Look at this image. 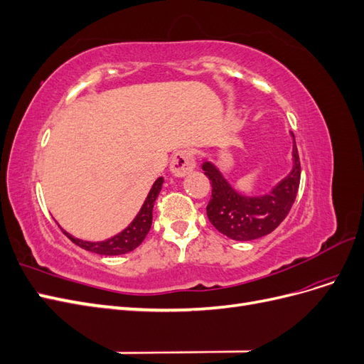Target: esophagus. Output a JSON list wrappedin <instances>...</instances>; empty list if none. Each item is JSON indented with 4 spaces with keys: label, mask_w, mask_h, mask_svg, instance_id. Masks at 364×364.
I'll list each match as a JSON object with an SVG mask.
<instances>
[{
    "label": "esophagus",
    "mask_w": 364,
    "mask_h": 364,
    "mask_svg": "<svg viewBox=\"0 0 364 364\" xmlns=\"http://www.w3.org/2000/svg\"><path fill=\"white\" fill-rule=\"evenodd\" d=\"M194 167H196V162H194L193 151L186 149L176 151L170 162V171L174 176H178V178H183V176L188 174Z\"/></svg>",
    "instance_id": "1"
}]
</instances>
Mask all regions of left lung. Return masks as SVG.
I'll use <instances>...</instances> for the list:
<instances>
[{
    "label": "left lung",
    "mask_w": 364,
    "mask_h": 364,
    "mask_svg": "<svg viewBox=\"0 0 364 364\" xmlns=\"http://www.w3.org/2000/svg\"><path fill=\"white\" fill-rule=\"evenodd\" d=\"M293 136V168L274 188L259 197L237 193L214 164L205 161L202 170L211 181L213 194L206 214L213 226L237 241H250L273 232L287 217L301 182V161Z\"/></svg>",
    "instance_id": "8db88e82"
}]
</instances>
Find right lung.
Segmentation results:
<instances>
[{"label": "right lung", "instance_id": "obj_1", "mask_svg": "<svg viewBox=\"0 0 364 364\" xmlns=\"http://www.w3.org/2000/svg\"><path fill=\"white\" fill-rule=\"evenodd\" d=\"M162 183H164V179L158 178L156 182L153 183L144 205H142L138 215L134 218V222H132L124 230H121L119 234L107 238L105 241H95V243H92V241H83V240L75 238L62 229L63 234L67 235L74 245L80 246L85 250L98 253V255H123V253L132 252L142 243V240H144L146 235L149 234L150 226H151V218H153V205H155L156 197L162 188Z\"/></svg>", "mask_w": 364, "mask_h": 364}]
</instances>
